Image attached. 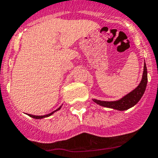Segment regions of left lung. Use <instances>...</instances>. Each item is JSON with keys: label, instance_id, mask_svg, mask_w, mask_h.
<instances>
[{"label": "left lung", "instance_id": "obj_1", "mask_svg": "<svg viewBox=\"0 0 158 158\" xmlns=\"http://www.w3.org/2000/svg\"><path fill=\"white\" fill-rule=\"evenodd\" d=\"M147 80V69H146V63H144L142 81L138 87L135 88L133 91H131L126 96H124L123 98L115 100V101H102V100H96V99H93V100L95 103L103 107H109V108L118 110V111H125L135 106L140 100L146 90Z\"/></svg>", "mask_w": 158, "mask_h": 158}]
</instances>
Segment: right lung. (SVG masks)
Wrapping results in <instances>:
<instances>
[{"label":"right lung","instance_id":"add662e5","mask_svg":"<svg viewBox=\"0 0 158 158\" xmlns=\"http://www.w3.org/2000/svg\"><path fill=\"white\" fill-rule=\"evenodd\" d=\"M61 107H62V106L58 107V109L55 110V111H52V112L50 113V114H47V115H30V114H28V115L30 117H32V118H37V119H39V118H45V117H48V116H50V115H52V114H54V113L55 112V111H58V110L61 109Z\"/></svg>","mask_w":158,"mask_h":158}]
</instances>
